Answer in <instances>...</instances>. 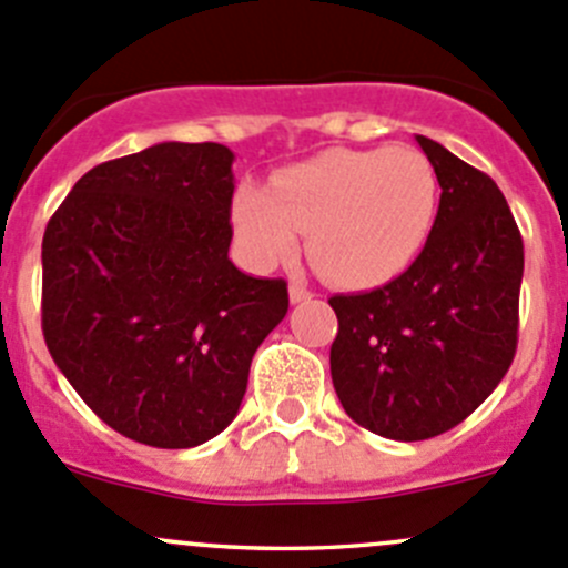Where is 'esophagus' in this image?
Returning <instances> with one entry per match:
<instances>
[{"mask_svg": "<svg viewBox=\"0 0 568 568\" xmlns=\"http://www.w3.org/2000/svg\"><path fill=\"white\" fill-rule=\"evenodd\" d=\"M288 296H291V305H300V302H307L311 300V291L305 288V285H300V283H291L288 285Z\"/></svg>", "mask_w": 568, "mask_h": 568, "instance_id": "1", "label": "esophagus"}]
</instances>
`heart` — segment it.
<instances>
[{"label": "heart", "mask_w": 568, "mask_h": 568, "mask_svg": "<svg viewBox=\"0 0 568 568\" xmlns=\"http://www.w3.org/2000/svg\"><path fill=\"white\" fill-rule=\"evenodd\" d=\"M439 181L409 145L332 148L233 197L239 250L257 268L305 255L324 283L343 291L387 285L415 263L432 236Z\"/></svg>", "instance_id": "1"}]
</instances>
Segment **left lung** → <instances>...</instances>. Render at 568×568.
<instances>
[{
  "label": "left lung",
  "mask_w": 568,
  "mask_h": 568,
  "mask_svg": "<svg viewBox=\"0 0 568 568\" xmlns=\"http://www.w3.org/2000/svg\"><path fill=\"white\" fill-rule=\"evenodd\" d=\"M437 173L426 247L400 277L332 296V385L368 432L398 443L437 437L473 415L517 354L525 250L506 197L480 170L415 136Z\"/></svg>",
  "instance_id": "1"
}]
</instances>
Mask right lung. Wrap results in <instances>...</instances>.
I'll return each instance as SVG.
<instances>
[{"instance_id":"right-lung-1","label":"right lung","mask_w":568,"mask_h":568,"mask_svg":"<svg viewBox=\"0 0 568 568\" xmlns=\"http://www.w3.org/2000/svg\"><path fill=\"white\" fill-rule=\"evenodd\" d=\"M233 151L159 142L84 173L43 233V337L123 437L194 448L231 426L285 280L227 257Z\"/></svg>"}]
</instances>
